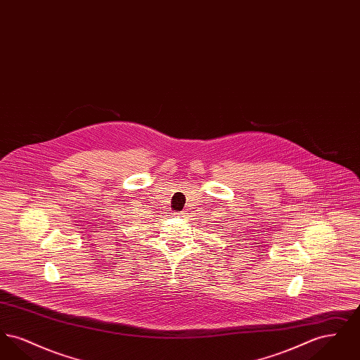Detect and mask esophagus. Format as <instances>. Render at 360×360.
I'll list each match as a JSON object with an SVG mask.
<instances>
[{
	"label": "esophagus",
	"instance_id": "34e87169",
	"mask_svg": "<svg viewBox=\"0 0 360 360\" xmlns=\"http://www.w3.org/2000/svg\"><path fill=\"white\" fill-rule=\"evenodd\" d=\"M179 216H181V217H185V216H186V213H181Z\"/></svg>",
	"mask_w": 360,
	"mask_h": 360
}]
</instances>
